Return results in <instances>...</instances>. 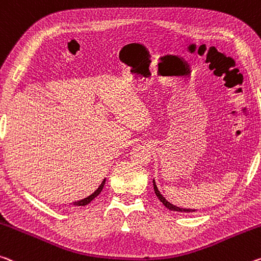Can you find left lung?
<instances>
[{
	"mask_svg": "<svg viewBox=\"0 0 261 261\" xmlns=\"http://www.w3.org/2000/svg\"><path fill=\"white\" fill-rule=\"evenodd\" d=\"M153 188H154V193H155L156 197H158L159 200H160L161 202H163V204H164L165 206H166V208H168L169 210H173V212H180V213H193V212H195V210H194V209H184V208H179V206L173 205L172 203H169V202L166 200V198H165V197L160 194V192L158 190V187H156L154 180H153Z\"/></svg>",
	"mask_w": 261,
	"mask_h": 261,
	"instance_id": "left-lung-1",
	"label": "left lung"
}]
</instances>
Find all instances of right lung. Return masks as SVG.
Returning a JSON list of instances; mask_svg holds the SVG:
<instances>
[{
  "instance_id": "add662e5",
  "label": "right lung",
  "mask_w": 261,
  "mask_h": 261,
  "mask_svg": "<svg viewBox=\"0 0 261 261\" xmlns=\"http://www.w3.org/2000/svg\"><path fill=\"white\" fill-rule=\"evenodd\" d=\"M105 184H106V179H103V181H102V184L98 186V188L95 190V192L92 194V195H89L88 197H86V198H84V200H80V201H76V202H73V205H86V204H88L89 202H92L95 197H96L98 194H100L101 192H102V189H103V187H105Z\"/></svg>"
}]
</instances>
